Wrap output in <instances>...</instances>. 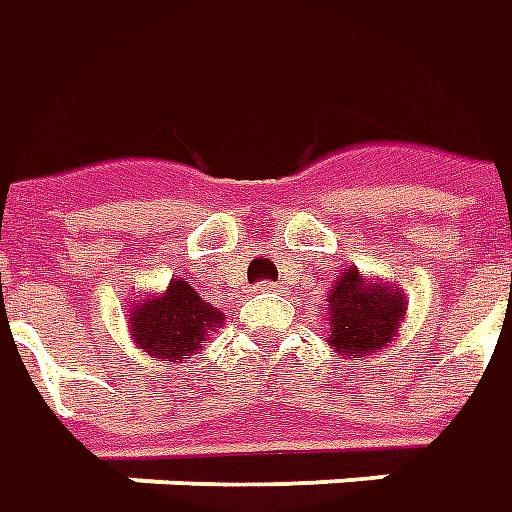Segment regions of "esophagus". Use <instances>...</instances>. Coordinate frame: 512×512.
<instances>
[{
	"label": "esophagus",
	"mask_w": 512,
	"mask_h": 512,
	"mask_svg": "<svg viewBox=\"0 0 512 512\" xmlns=\"http://www.w3.org/2000/svg\"><path fill=\"white\" fill-rule=\"evenodd\" d=\"M256 290L267 296V293H279L281 284H279V281H259V284H256Z\"/></svg>",
	"instance_id": "obj_1"
}]
</instances>
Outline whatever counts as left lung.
Wrapping results in <instances>:
<instances>
[{
	"label": "left lung",
	"mask_w": 512,
	"mask_h": 512,
	"mask_svg": "<svg viewBox=\"0 0 512 512\" xmlns=\"http://www.w3.org/2000/svg\"><path fill=\"white\" fill-rule=\"evenodd\" d=\"M327 344L344 358H366L392 346L406 321L408 298L392 281L369 279L349 267L327 296Z\"/></svg>",
	"instance_id": "1"
}]
</instances>
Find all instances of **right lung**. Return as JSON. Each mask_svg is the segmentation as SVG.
Listing matches in <instances>:
<instances>
[{
  "mask_svg": "<svg viewBox=\"0 0 512 512\" xmlns=\"http://www.w3.org/2000/svg\"><path fill=\"white\" fill-rule=\"evenodd\" d=\"M126 321L137 349L149 358L180 363L202 349L216 329L225 327V312L202 301L185 279H171L160 293L132 298Z\"/></svg>",
  "mask_w": 512,
  "mask_h": 512,
  "instance_id": "right-lung-1",
  "label": "right lung"
}]
</instances>
